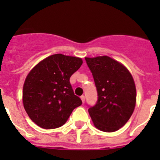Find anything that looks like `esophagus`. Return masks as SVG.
<instances>
[{"mask_svg":"<svg viewBox=\"0 0 160 160\" xmlns=\"http://www.w3.org/2000/svg\"><path fill=\"white\" fill-rule=\"evenodd\" d=\"M81 99H82V102L84 103L85 102V96L84 95L81 96Z\"/></svg>","mask_w":160,"mask_h":160,"instance_id":"34e87169","label":"esophagus"}]
</instances>
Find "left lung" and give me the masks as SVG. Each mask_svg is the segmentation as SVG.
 Here are the masks:
<instances>
[{"label":"left lung","instance_id":"1","mask_svg":"<svg viewBox=\"0 0 160 160\" xmlns=\"http://www.w3.org/2000/svg\"><path fill=\"white\" fill-rule=\"evenodd\" d=\"M92 73L98 100L88 109L94 126L104 132L118 131L135 110L136 90L132 76L121 63L107 56L85 58Z\"/></svg>","mask_w":160,"mask_h":160}]
</instances>
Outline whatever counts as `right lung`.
Masks as SVG:
<instances>
[{
	"label": "right lung",
	"instance_id": "right-lung-1",
	"mask_svg": "<svg viewBox=\"0 0 160 160\" xmlns=\"http://www.w3.org/2000/svg\"><path fill=\"white\" fill-rule=\"evenodd\" d=\"M82 64L79 58L58 53L42 60L29 73L23 87L24 107L40 128L62 127L72 111L82 105L70 82Z\"/></svg>",
	"mask_w": 160,
	"mask_h": 160
}]
</instances>
